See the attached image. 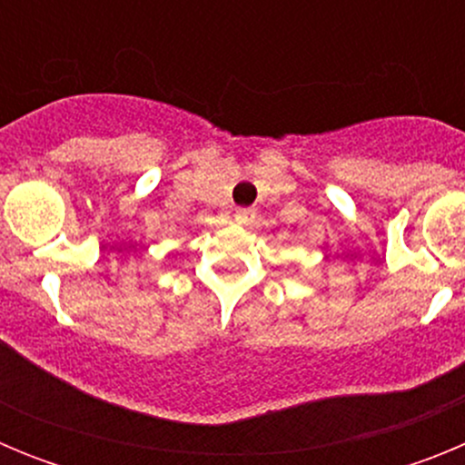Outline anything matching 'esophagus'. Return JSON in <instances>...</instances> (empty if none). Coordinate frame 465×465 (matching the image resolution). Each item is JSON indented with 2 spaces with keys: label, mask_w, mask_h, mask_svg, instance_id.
I'll return each instance as SVG.
<instances>
[{
  "label": "esophagus",
  "mask_w": 465,
  "mask_h": 465,
  "mask_svg": "<svg viewBox=\"0 0 465 465\" xmlns=\"http://www.w3.org/2000/svg\"><path fill=\"white\" fill-rule=\"evenodd\" d=\"M252 219H253V209H249V207L237 209V213H235L237 223H249Z\"/></svg>",
  "instance_id": "obj_1"
}]
</instances>
